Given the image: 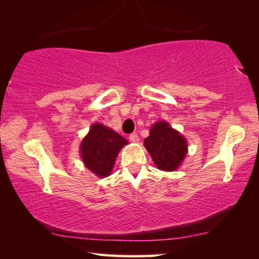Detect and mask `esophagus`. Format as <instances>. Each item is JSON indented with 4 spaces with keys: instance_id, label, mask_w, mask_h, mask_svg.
I'll return each instance as SVG.
<instances>
[{
    "instance_id": "obj_1",
    "label": "esophagus",
    "mask_w": 259,
    "mask_h": 259,
    "mask_svg": "<svg viewBox=\"0 0 259 259\" xmlns=\"http://www.w3.org/2000/svg\"><path fill=\"white\" fill-rule=\"evenodd\" d=\"M129 139H130V142L137 143V142H139V136L137 134H131L129 136Z\"/></svg>"
}]
</instances>
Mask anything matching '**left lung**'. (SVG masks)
I'll use <instances>...</instances> for the list:
<instances>
[{
  "label": "left lung",
  "instance_id": "left-lung-1",
  "mask_svg": "<svg viewBox=\"0 0 259 259\" xmlns=\"http://www.w3.org/2000/svg\"><path fill=\"white\" fill-rule=\"evenodd\" d=\"M144 145L157 168L164 171L176 170L187 153L185 138L163 121L152 126Z\"/></svg>",
  "mask_w": 259,
  "mask_h": 259
}]
</instances>
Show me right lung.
<instances>
[{
	"label": "right lung",
	"instance_id": "1",
	"mask_svg": "<svg viewBox=\"0 0 259 259\" xmlns=\"http://www.w3.org/2000/svg\"><path fill=\"white\" fill-rule=\"evenodd\" d=\"M125 144L128 142L115 131L103 124H93L89 134L82 140V160L90 171L99 177H106L111 174L116 156Z\"/></svg>",
	"mask_w": 259,
	"mask_h": 259
}]
</instances>
